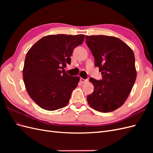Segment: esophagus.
<instances>
[{"mask_svg": "<svg viewBox=\"0 0 153 153\" xmlns=\"http://www.w3.org/2000/svg\"><path fill=\"white\" fill-rule=\"evenodd\" d=\"M80 82L82 83V84H84V83H85L86 82H87V80L84 79V78H80Z\"/></svg>", "mask_w": 153, "mask_h": 153, "instance_id": "34e87169", "label": "esophagus"}]
</instances>
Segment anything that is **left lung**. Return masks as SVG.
Listing matches in <instances>:
<instances>
[{"instance_id":"left-lung-1","label":"left lung","mask_w":153,"mask_h":153,"mask_svg":"<svg viewBox=\"0 0 153 153\" xmlns=\"http://www.w3.org/2000/svg\"><path fill=\"white\" fill-rule=\"evenodd\" d=\"M86 43L94 57L102 80L91 78L94 89L87 96L91 108L110 112L124 103L137 78L135 56L131 48L114 36H86Z\"/></svg>"}]
</instances>
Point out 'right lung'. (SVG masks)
<instances>
[{"label":"right lung","mask_w":153,"mask_h":153,"mask_svg":"<svg viewBox=\"0 0 153 153\" xmlns=\"http://www.w3.org/2000/svg\"><path fill=\"white\" fill-rule=\"evenodd\" d=\"M85 35L46 36L27 53L23 78L25 89L41 108L53 111L66 106L80 77L64 70L71 64L74 48L82 44Z\"/></svg>","instance_id":"1"}]
</instances>
